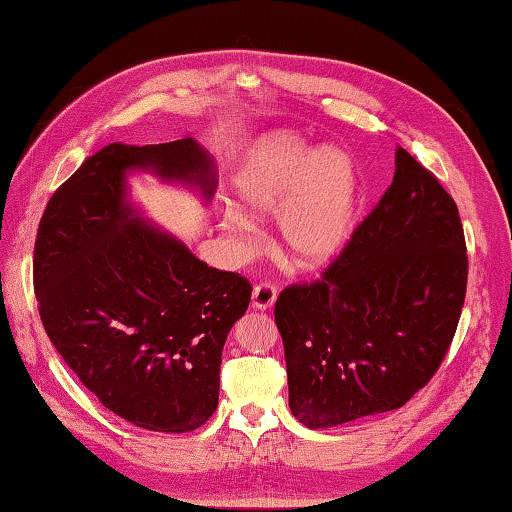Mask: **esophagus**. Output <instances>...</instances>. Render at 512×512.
Instances as JSON below:
<instances>
[{"instance_id":"obj_1","label":"esophagus","mask_w":512,"mask_h":512,"mask_svg":"<svg viewBox=\"0 0 512 512\" xmlns=\"http://www.w3.org/2000/svg\"><path fill=\"white\" fill-rule=\"evenodd\" d=\"M277 300V289L271 282H262L253 289V307L255 309H271Z\"/></svg>"}]
</instances>
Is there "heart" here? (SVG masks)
I'll use <instances>...</instances> for the list:
<instances>
[{"instance_id": "b5f03b06", "label": "heart", "mask_w": 512, "mask_h": 512, "mask_svg": "<svg viewBox=\"0 0 512 512\" xmlns=\"http://www.w3.org/2000/svg\"><path fill=\"white\" fill-rule=\"evenodd\" d=\"M251 214H280V244L300 268H320L343 255L357 230L359 178L348 155L298 133L277 131L246 151L232 180ZM221 225L235 239L255 232V219L225 210Z\"/></svg>"}]
</instances>
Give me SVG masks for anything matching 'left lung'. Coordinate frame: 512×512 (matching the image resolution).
Masks as SVG:
<instances>
[{
    "instance_id": "left-lung-1",
    "label": "left lung",
    "mask_w": 512,
    "mask_h": 512,
    "mask_svg": "<svg viewBox=\"0 0 512 512\" xmlns=\"http://www.w3.org/2000/svg\"><path fill=\"white\" fill-rule=\"evenodd\" d=\"M465 289L454 198L400 146L391 187L343 255L275 302L291 413L325 429L400 409L443 363Z\"/></svg>"
}]
</instances>
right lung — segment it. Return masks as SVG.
Wrapping results in <instances>:
<instances>
[{
    "label": "right lung",
    "instance_id": "1",
    "mask_svg": "<svg viewBox=\"0 0 512 512\" xmlns=\"http://www.w3.org/2000/svg\"><path fill=\"white\" fill-rule=\"evenodd\" d=\"M128 171L198 187L205 201L216 187L194 137L103 146L49 198L33 287L49 341L106 409L142 429L187 433L219 406L221 352L253 287L140 219Z\"/></svg>",
    "mask_w": 512,
    "mask_h": 512
}]
</instances>
